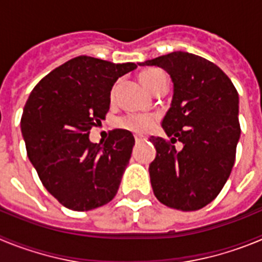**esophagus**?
Segmentation results:
<instances>
[{
  "instance_id": "1",
  "label": "esophagus",
  "mask_w": 262,
  "mask_h": 262,
  "mask_svg": "<svg viewBox=\"0 0 262 262\" xmlns=\"http://www.w3.org/2000/svg\"><path fill=\"white\" fill-rule=\"evenodd\" d=\"M144 140H145V138H144V136L135 135V142H136V143H142V142H144Z\"/></svg>"
}]
</instances>
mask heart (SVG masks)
Returning <instances> with one entry per match:
<instances>
[{
  "label": "heart",
  "mask_w": 262,
  "mask_h": 262,
  "mask_svg": "<svg viewBox=\"0 0 262 262\" xmlns=\"http://www.w3.org/2000/svg\"><path fill=\"white\" fill-rule=\"evenodd\" d=\"M165 77L163 71L159 68H148L143 71L139 78L142 81V84L147 88L148 90H154L155 86L159 84L161 78ZM119 124L127 129H131L136 134H144L148 133L155 124L154 115H144V114H131L127 117L122 118L119 120Z\"/></svg>",
  "instance_id": "obj_1"
}]
</instances>
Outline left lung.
Returning <instances> with one entry per match:
<instances>
[{"label": "left lung", "instance_id": "8db88e82", "mask_svg": "<svg viewBox=\"0 0 262 262\" xmlns=\"http://www.w3.org/2000/svg\"><path fill=\"white\" fill-rule=\"evenodd\" d=\"M168 72L170 107L161 126L168 140L152 136L156 157L149 176L157 200L172 209L194 211L221 193L232 170L240 139L239 94L214 62L193 53H168L139 62ZM183 144L181 150L174 143Z\"/></svg>", "mask_w": 262, "mask_h": 262}]
</instances>
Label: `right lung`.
<instances>
[{
    "label": "right lung",
    "mask_w": 262,
    "mask_h": 262,
    "mask_svg": "<svg viewBox=\"0 0 262 262\" xmlns=\"http://www.w3.org/2000/svg\"><path fill=\"white\" fill-rule=\"evenodd\" d=\"M136 67L75 57L41 78L27 99L20 119L27 156L48 193L68 209L89 211L117 194L134 135L114 129L97 144L89 133L105 119L118 78Z\"/></svg>",
    "instance_id": "obj_1"
}]
</instances>
